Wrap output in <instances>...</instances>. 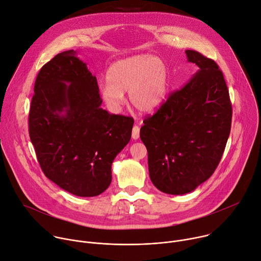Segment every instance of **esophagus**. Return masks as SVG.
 I'll use <instances>...</instances> for the list:
<instances>
[{"label":"esophagus","instance_id":"1","mask_svg":"<svg viewBox=\"0 0 261 261\" xmlns=\"http://www.w3.org/2000/svg\"><path fill=\"white\" fill-rule=\"evenodd\" d=\"M139 127L138 126H134L132 129V138L133 139H138L139 138Z\"/></svg>","mask_w":261,"mask_h":261}]
</instances>
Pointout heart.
I'll list each match as a JSON object with an SVG mask.
<instances>
[{
  "label": "heart",
  "instance_id": "1",
  "mask_svg": "<svg viewBox=\"0 0 261 261\" xmlns=\"http://www.w3.org/2000/svg\"><path fill=\"white\" fill-rule=\"evenodd\" d=\"M169 89V71L159 57L137 55L111 64L107 81L100 85V95L107 107L119 113L129 93L130 103L141 113H153L165 101Z\"/></svg>",
  "mask_w": 261,
  "mask_h": 261
}]
</instances>
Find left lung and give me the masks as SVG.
I'll return each mask as SVG.
<instances>
[{
	"mask_svg": "<svg viewBox=\"0 0 261 261\" xmlns=\"http://www.w3.org/2000/svg\"><path fill=\"white\" fill-rule=\"evenodd\" d=\"M186 56L196 72L140 129L151 180L171 195L194 191L214 173L231 128L229 93L218 65L195 50Z\"/></svg>",
	"mask_w": 261,
	"mask_h": 261,
	"instance_id": "obj_1",
	"label": "left lung"
}]
</instances>
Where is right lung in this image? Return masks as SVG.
Instances as JSON below:
<instances>
[{
	"label": "right lung",
	"mask_w": 261,
	"mask_h": 261,
	"mask_svg": "<svg viewBox=\"0 0 261 261\" xmlns=\"http://www.w3.org/2000/svg\"><path fill=\"white\" fill-rule=\"evenodd\" d=\"M34 93L29 133L44 174L73 195L104 192L111 164L130 141L132 119L100 107L97 79L75 50L41 68Z\"/></svg>",
	"instance_id": "right-lung-1"
}]
</instances>
